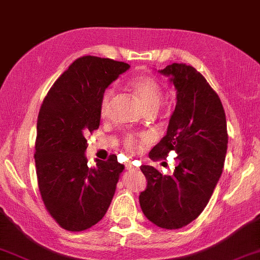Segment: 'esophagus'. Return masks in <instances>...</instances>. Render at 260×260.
Instances as JSON below:
<instances>
[{
    "instance_id": "34e87169",
    "label": "esophagus",
    "mask_w": 260,
    "mask_h": 260,
    "mask_svg": "<svg viewBox=\"0 0 260 260\" xmlns=\"http://www.w3.org/2000/svg\"><path fill=\"white\" fill-rule=\"evenodd\" d=\"M126 169H127V170H129V171H136V170H138L137 168H134V166H132V165H127Z\"/></svg>"
}]
</instances>
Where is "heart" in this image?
I'll list each match as a JSON object with an SVG mask.
<instances>
[{
    "label": "heart",
    "mask_w": 260,
    "mask_h": 260,
    "mask_svg": "<svg viewBox=\"0 0 260 260\" xmlns=\"http://www.w3.org/2000/svg\"><path fill=\"white\" fill-rule=\"evenodd\" d=\"M127 86L137 96V99L139 100V102L143 105L146 112L147 110H157L159 108L162 101V88L154 78L150 77V76H138V77L129 79ZM113 92L109 89L102 94L101 102H100L101 116H105L108 112ZM123 145L131 153H134L139 150L140 143L134 136H128L124 138Z\"/></svg>",
    "instance_id": "heart-1"
}]
</instances>
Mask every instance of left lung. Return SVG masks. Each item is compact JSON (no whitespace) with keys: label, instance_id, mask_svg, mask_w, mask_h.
Here are the masks:
<instances>
[{"label":"left lung","instance_id":"8db88e82","mask_svg":"<svg viewBox=\"0 0 260 260\" xmlns=\"http://www.w3.org/2000/svg\"><path fill=\"white\" fill-rule=\"evenodd\" d=\"M159 72L170 77L177 103L166 136L148 157L161 160L175 151L178 165L171 176L141 165L147 185L139 202L152 223L178 230L203 212L222 174L228 144L226 114L219 96L195 68L174 63Z\"/></svg>","mask_w":260,"mask_h":260}]
</instances>
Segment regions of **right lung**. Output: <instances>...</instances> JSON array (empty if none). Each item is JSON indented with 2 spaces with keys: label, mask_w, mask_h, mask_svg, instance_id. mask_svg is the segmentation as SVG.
Instances as JSON below:
<instances>
[{
  "label": "right lung",
  "mask_w": 260,
  "mask_h": 260,
  "mask_svg": "<svg viewBox=\"0 0 260 260\" xmlns=\"http://www.w3.org/2000/svg\"><path fill=\"white\" fill-rule=\"evenodd\" d=\"M129 65L84 55L72 63L45 96L37 122V178L45 208L64 230L92 227L109 208L124 165L115 154L88 168L85 136L100 126V102Z\"/></svg>",
  "instance_id": "obj_1"
}]
</instances>
